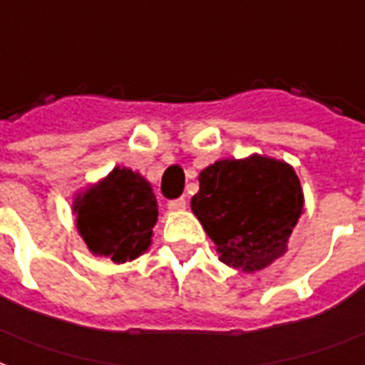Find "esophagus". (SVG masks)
Wrapping results in <instances>:
<instances>
[{"label":"esophagus","mask_w":365,"mask_h":365,"mask_svg":"<svg viewBox=\"0 0 365 365\" xmlns=\"http://www.w3.org/2000/svg\"><path fill=\"white\" fill-rule=\"evenodd\" d=\"M185 207H187V201H185L183 197H178V199H172V201H168L170 210H183Z\"/></svg>","instance_id":"1"}]
</instances>
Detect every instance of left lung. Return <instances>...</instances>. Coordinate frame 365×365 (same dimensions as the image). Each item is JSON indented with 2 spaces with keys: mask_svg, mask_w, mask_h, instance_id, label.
Wrapping results in <instances>:
<instances>
[{
  "mask_svg": "<svg viewBox=\"0 0 365 365\" xmlns=\"http://www.w3.org/2000/svg\"><path fill=\"white\" fill-rule=\"evenodd\" d=\"M302 207L296 172L263 156L215 162L199 174L191 199L220 261L244 272L261 271L284 253Z\"/></svg>",
  "mask_w": 365,
  "mask_h": 365,
  "instance_id": "left-lung-1",
  "label": "left lung"
}]
</instances>
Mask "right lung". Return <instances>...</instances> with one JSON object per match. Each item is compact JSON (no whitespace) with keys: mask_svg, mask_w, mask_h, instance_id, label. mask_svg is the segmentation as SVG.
I'll return each mask as SVG.
<instances>
[{"mask_svg":"<svg viewBox=\"0 0 365 365\" xmlns=\"http://www.w3.org/2000/svg\"><path fill=\"white\" fill-rule=\"evenodd\" d=\"M77 228L96 255L125 263L150 245L158 205L150 183L128 168H115L104 182L75 201Z\"/></svg>","mask_w":365,"mask_h":365,"instance_id":"1","label":"right lung"}]
</instances>
